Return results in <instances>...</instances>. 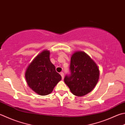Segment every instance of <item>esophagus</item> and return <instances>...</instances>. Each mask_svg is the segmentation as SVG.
I'll list each match as a JSON object with an SVG mask.
<instances>
[{
  "mask_svg": "<svg viewBox=\"0 0 125 125\" xmlns=\"http://www.w3.org/2000/svg\"><path fill=\"white\" fill-rule=\"evenodd\" d=\"M60 75H61V76H62V79L63 80V79H64V73L63 72H61L60 73Z\"/></svg>",
  "mask_w": 125,
  "mask_h": 125,
  "instance_id": "esophagus-1",
  "label": "esophagus"
}]
</instances>
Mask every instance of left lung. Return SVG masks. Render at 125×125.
I'll return each mask as SVG.
<instances>
[{"label":"left lung","instance_id":"obj_1","mask_svg":"<svg viewBox=\"0 0 125 125\" xmlns=\"http://www.w3.org/2000/svg\"><path fill=\"white\" fill-rule=\"evenodd\" d=\"M70 74L64 82L75 96H82L93 89L98 82L99 69L89 56L82 51L75 52L71 57Z\"/></svg>","mask_w":125,"mask_h":125}]
</instances>
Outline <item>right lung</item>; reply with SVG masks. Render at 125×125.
Masks as SVG:
<instances>
[{"label": "right lung", "mask_w": 125, "mask_h": 125, "mask_svg": "<svg viewBox=\"0 0 125 125\" xmlns=\"http://www.w3.org/2000/svg\"><path fill=\"white\" fill-rule=\"evenodd\" d=\"M29 87L40 95L50 94L62 79L50 60V52L45 50L33 60L25 72Z\"/></svg>", "instance_id": "right-lung-1"}]
</instances>
